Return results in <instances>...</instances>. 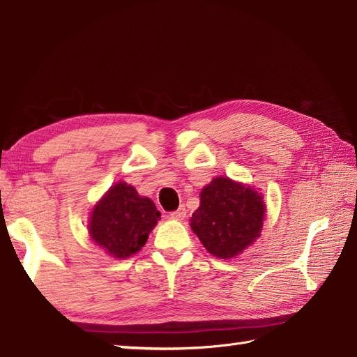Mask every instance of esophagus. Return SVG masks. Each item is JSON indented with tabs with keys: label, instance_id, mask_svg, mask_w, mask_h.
<instances>
[{
	"label": "esophagus",
	"instance_id": "34e87169",
	"mask_svg": "<svg viewBox=\"0 0 357 357\" xmlns=\"http://www.w3.org/2000/svg\"><path fill=\"white\" fill-rule=\"evenodd\" d=\"M185 218H186V208L185 207H180L178 210L171 213V219H174V220H183Z\"/></svg>",
	"mask_w": 357,
	"mask_h": 357
}]
</instances>
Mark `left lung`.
I'll return each instance as SVG.
<instances>
[{"mask_svg":"<svg viewBox=\"0 0 357 357\" xmlns=\"http://www.w3.org/2000/svg\"><path fill=\"white\" fill-rule=\"evenodd\" d=\"M199 199L190 228L210 255L236 257L261 236L266 205L253 186L219 176L202 188Z\"/></svg>","mask_w":357,"mask_h":357,"instance_id":"left-lung-1","label":"left lung"}]
</instances>
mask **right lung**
Instances as JSON below:
<instances>
[{
  "label": "right lung",
  "mask_w": 357,
  "mask_h": 357,
  "mask_svg": "<svg viewBox=\"0 0 357 357\" xmlns=\"http://www.w3.org/2000/svg\"><path fill=\"white\" fill-rule=\"evenodd\" d=\"M160 213L155 202L119 180L93 205L88 232L91 240L114 259H126L142 250Z\"/></svg>",
  "instance_id": "1"
}]
</instances>
